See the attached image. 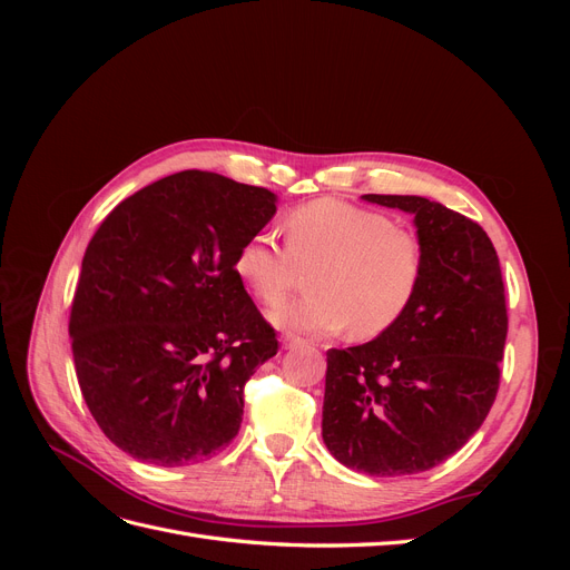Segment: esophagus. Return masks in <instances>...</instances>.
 I'll return each instance as SVG.
<instances>
[{"mask_svg": "<svg viewBox=\"0 0 570 570\" xmlns=\"http://www.w3.org/2000/svg\"><path fill=\"white\" fill-rule=\"evenodd\" d=\"M304 340L302 337H295V335H285L283 337V347L285 350H295V347H302Z\"/></svg>", "mask_w": 570, "mask_h": 570, "instance_id": "34e87169", "label": "esophagus"}]
</instances>
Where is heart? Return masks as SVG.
<instances>
[{"mask_svg":"<svg viewBox=\"0 0 570 570\" xmlns=\"http://www.w3.org/2000/svg\"><path fill=\"white\" fill-rule=\"evenodd\" d=\"M287 249L256 233L235 254V275L252 295L281 302L308 273V295L275 306L271 321L289 333L383 335L416 299L425 271L421 239L383 214L340 199L308 202L285 218Z\"/></svg>","mask_w":570,"mask_h":570,"instance_id":"b5f03b06","label":"heart"}]
</instances>
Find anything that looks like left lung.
<instances>
[{
    "mask_svg": "<svg viewBox=\"0 0 570 570\" xmlns=\"http://www.w3.org/2000/svg\"><path fill=\"white\" fill-rule=\"evenodd\" d=\"M413 216L425 271L416 299L366 344L327 350L323 442L358 473L430 471L471 440L499 390L507 297L475 220L413 195H364Z\"/></svg>",
    "mask_w": 570,
    "mask_h": 570,
    "instance_id": "left-lung-1",
    "label": "left lung"
}]
</instances>
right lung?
<instances>
[{
    "label": "right lung",
    "instance_id": "1",
    "mask_svg": "<svg viewBox=\"0 0 570 570\" xmlns=\"http://www.w3.org/2000/svg\"><path fill=\"white\" fill-rule=\"evenodd\" d=\"M266 187L180 170L101 220L68 321L80 392L118 450L157 465L216 456L245 385L278 354L233 262L275 214Z\"/></svg>",
    "mask_w": 570,
    "mask_h": 570
}]
</instances>
